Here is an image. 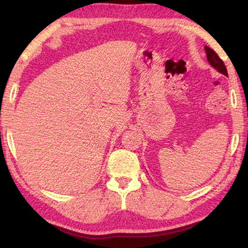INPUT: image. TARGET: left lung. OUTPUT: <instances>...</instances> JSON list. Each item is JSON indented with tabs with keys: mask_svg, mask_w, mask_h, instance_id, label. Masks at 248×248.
I'll list each match as a JSON object with an SVG mask.
<instances>
[{
	"mask_svg": "<svg viewBox=\"0 0 248 248\" xmlns=\"http://www.w3.org/2000/svg\"><path fill=\"white\" fill-rule=\"evenodd\" d=\"M205 53H206V59H208L209 63L211 64V66L215 67L218 72L223 74V76L228 77V72H227L225 63H223L222 60L218 56V54L208 46H205Z\"/></svg>",
	"mask_w": 248,
	"mask_h": 248,
	"instance_id": "left-lung-1",
	"label": "left lung"
}]
</instances>
